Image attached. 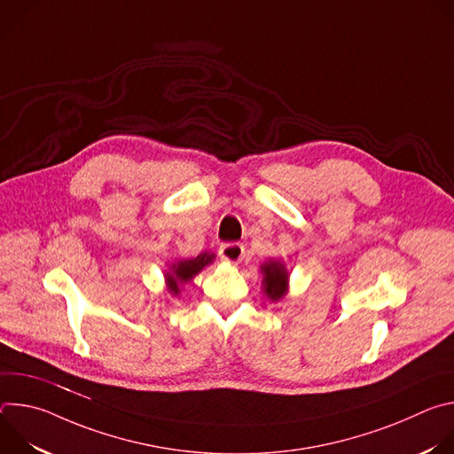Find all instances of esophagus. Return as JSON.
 <instances>
[{"instance_id": "obj_1", "label": "esophagus", "mask_w": 454, "mask_h": 454, "mask_svg": "<svg viewBox=\"0 0 454 454\" xmlns=\"http://www.w3.org/2000/svg\"><path fill=\"white\" fill-rule=\"evenodd\" d=\"M219 254L224 262L228 264H239L244 256V246L231 242V244H223L219 249Z\"/></svg>"}]
</instances>
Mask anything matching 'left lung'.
Returning <instances> with one entry per match:
<instances>
[{"label":"left lung","instance_id":"left-lung-1","mask_svg":"<svg viewBox=\"0 0 454 454\" xmlns=\"http://www.w3.org/2000/svg\"><path fill=\"white\" fill-rule=\"evenodd\" d=\"M262 275V291L268 296L270 301L278 303L286 298L289 293V270L286 268V262L278 261V258H270L261 266Z\"/></svg>","mask_w":454,"mask_h":454}]
</instances>
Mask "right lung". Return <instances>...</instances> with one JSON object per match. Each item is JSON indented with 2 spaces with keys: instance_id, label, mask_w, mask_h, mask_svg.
<instances>
[{
  "instance_id": "obj_1",
  "label": "right lung",
  "mask_w": 454,
  "mask_h": 454,
  "mask_svg": "<svg viewBox=\"0 0 454 454\" xmlns=\"http://www.w3.org/2000/svg\"><path fill=\"white\" fill-rule=\"evenodd\" d=\"M214 261H215V253H210V251H205L196 258H177L176 262L168 264V270H165L163 273L167 291L172 296H179L181 287L196 278L207 266L214 264Z\"/></svg>"
}]
</instances>
